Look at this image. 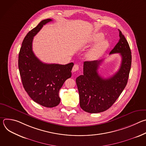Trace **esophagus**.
Segmentation results:
<instances>
[{"mask_svg": "<svg viewBox=\"0 0 146 146\" xmlns=\"http://www.w3.org/2000/svg\"><path fill=\"white\" fill-rule=\"evenodd\" d=\"M78 69H79V66L77 64H75L73 67L72 71H73V72H76V71L78 70Z\"/></svg>", "mask_w": 146, "mask_h": 146, "instance_id": "obj_1", "label": "esophagus"}]
</instances>
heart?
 <instances>
[{
  "label": "heart",
  "mask_w": 146,
  "mask_h": 146,
  "mask_svg": "<svg viewBox=\"0 0 146 146\" xmlns=\"http://www.w3.org/2000/svg\"><path fill=\"white\" fill-rule=\"evenodd\" d=\"M103 38V34L102 33H99L95 34L93 38L92 41H98ZM109 43L106 40H103L100 41L96 45H95L92 48H91L87 53V56L89 59L92 60H95L98 59L102 54L106 50L108 47Z\"/></svg>",
  "instance_id": "b5f03b06"
}]
</instances>
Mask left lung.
<instances>
[{
    "label": "left lung",
    "mask_w": 146,
    "mask_h": 146,
    "mask_svg": "<svg viewBox=\"0 0 146 146\" xmlns=\"http://www.w3.org/2000/svg\"><path fill=\"white\" fill-rule=\"evenodd\" d=\"M119 31V39L109 55L119 53L121 64L118 70L108 78H102L98 72L102 60L86 61L83 75L76 81L81 108L90 113H98L109 109L126 87L131 67V51L125 37Z\"/></svg>",
    "instance_id": "8db88e82"
}]
</instances>
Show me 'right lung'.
Segmentation results:
<instances>
[{"label": "right lung", "instance_id": "1", "mask_svg": "<svg viewBox=\"0 0 146 146\" xmlns=\"http://www.w3.org/2000/svg\"><path fill=\"white\" fill-rule=\"evenodd\" d=\"M52 21L50 18L41 21L27 33L18 56V68L25 90L33 101L46 108H54L59 104V90L71 77L74 65L72 62L66 65L44 64L33 52V37Z\"/></svg>", "mask_w": 146, "mask_h": 146}]
</instances>
